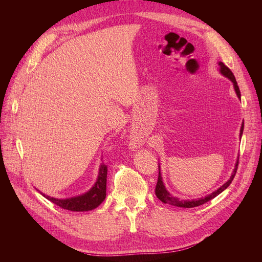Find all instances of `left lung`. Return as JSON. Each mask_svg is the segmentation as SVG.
Segmentation results:
<instances>
[{
	"instance_id": "left-lung-1",
	"label": "left lung",
	"mask_w": 262,
	"mask_h": 262,
	"mask_svg": "<svg viewBox=\"0 0 262 262\" xmlns=\"http://www.w3.org/2000/svg\"><path fill=\"white\" fill-rule=\"evenodd\" d=\"M219 66H220V73L227 77L229 81H231L233 83V86H234V90H235V93L237 95V97H238L241 99V91H239V87L238 85H237V82H236V78L234 76V74L232 73V71L229 70L223 62H219ZM243 131H244V122L242 123V126H241V132H239V138L242 139V136H243ZM238 160L239 158L237 157V161H236V164H235V168L233 170V173L231 175V177H229V179L225 182V184L223 186H221L217 190H215V191H213L212 193L205 195L204 198H199V199H192V200H181L179 199V198L177 196H173L172 194H170V192H168V190L166 189L165 185H164V181H163V178H162V173H161V166L158 165V180H157V184H156V188H155V194L156 196L160 199L162 202L164 203H167V204H170V205H173V207H179V208H194V207H199V205L201 204H204L205 202H208L212 199H214L216 195H219L221 192H223L224 190L231 185V182L233 181L235 175H236V171H237V166H238Z\"/></svg>"
}]
</instances>
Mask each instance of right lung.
<instances>
[{"instance_id":"1","label":"right lung","mask_w":262,"mask_h":262,"mask_svg":"<svg viewBox=\"0 0 262 262\" xmlns=\"http://www.w3.org/2000/svg\"><path fill=\"white\" fill-rule=\"evenodd\" d=\"M106 185H107V166L101 164L98 171V176L95 185L89 190V191L72 196L67 199H58V198L49 196L45 193H41L46 199L57 204L58 207L74 212H85L96 209L98 205L105 200L106 198Z\"/></svg>"}]
</instances>
